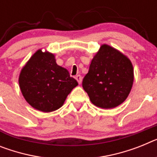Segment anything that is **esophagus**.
I'll return each mask as SVG.
<instances>
[{
	"label": "esophagus",
	"instance_id": "obj_1",
	"mask_svg": "<svg viewBox=\"0 0 157 157\" xmlns=\"http://www.w3.org/2000/svg\"><path fill=\"white\" fill-rule=\"evenodd\" d=\"M75 79L77 80L78 82V84H81L82 83V78L81 75H78L75 76Z\"/></svg>",
	"mask_w": 157,
	"mask_h": 157
}]
</instances>
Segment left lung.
<instances>
[{"mask_svg": "<svg viewBox=\"0 0 157 157\" xmlns=\"http://www.w3.org/2000/svg\"><path fill=\"white\" fill-rule=\"evenodd\" d=\"M133 82L130 60L114 48L104 44L95 55L82 87L94 105L112 109L127 98Z\"/></svg>", "mask_w": 157, "mask_h": 157, "instance_id": "1", "label": "left lung"}]
</instances>
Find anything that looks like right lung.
Masks as SVG:
<instances>
[{
  "instance_id": "obj_1",
  "label": "right lung",
  "mask_w": 157,
  "mask_h": 157,
  "mask_svg": "<svg viewBox=\"0 0 157 157\" xmlns=\"http://www.w3.org/2000/svg\"><path fill=\"white\" fill-rule=\"evenodd\" d=\"M19 84L25 100L42 112H52L63 105L78 82L57 65L54 55L37 51L23 67Z\"/></svg>"
}]
</instances>
